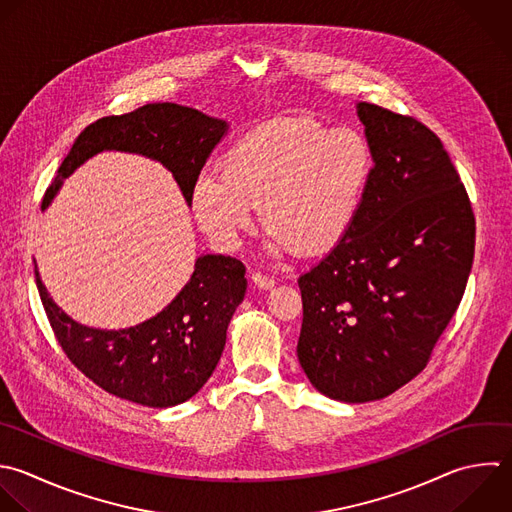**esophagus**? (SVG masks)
<instances>
[{
	"label": "esophagus",
	"mask_w": 512,
	"mask_h": 512,
	"mask_svg": "<svg viewBox=\"0 0 512 512\" xmlns=\"http://www.w3.org/2000/svg\"><path fill=\"white\" fill-rule=\"evenodd\" d=\"M252 282H254L258 288H262V290H270V288H274V284H276V280H274L272 276L262 274V272H254V274H252Z\"/></svg>",
	"instance_id": "obj_1"
}]
</instances>
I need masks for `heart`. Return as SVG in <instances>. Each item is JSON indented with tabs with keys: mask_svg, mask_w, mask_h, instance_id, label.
<instances>
[{
	"mask_svg": "<svg viewBox=\"0 0 512 512\" xmlns=\"http://www.w3.org/2000/svg\"><path fill=\"white\" fill-rule=\"evenodd\" d=\"M372 174L374 154L358 130L308 116L282 118L238 138L220 168H202L190 206L220 248H236L262 210L274 250L316 254L346 236Z\"/></svg>",
	"mask_w": 512,
	"mask_h": 512,
	"instance_id": "1",
	"label": "heart"
}]
</instances>
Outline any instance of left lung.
I'll use <instances>...</instances> for the list:
<instances>
[{
  "label": "left lung",
  "instance_id": "left-lung-1",
  "mask_svg": "<svg viewBox=\"0 0 512 512\" xmlns=\"http://www.w3.org/2000/svg\"><path fill=\"white\" fill-rule=\"evenodd\" d=\"M374 174L346 236L298 278V360L340 402L380 400L418 376L472 268L476 222L440 138L360 102Z\"/></svg>",
  "mask_w": 512,
  "mask_h": 512
}]
</instances>
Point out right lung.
Instances as JSON below:
<instances>
[{"instance_id": "1", "label": "right lung", "mask_w": 512, "mask_h": 512, "mask_svg": "<svg viewBox=\"0 0 512 512\" xmlns=\"http://www.w3.org/2000/svg\"><path fill=\"white\" fill-rule=\"evenodd\" d=\"M226 130L224 120L170 102L100 118L76 138L44 194L42 210L62 182L102 150L162 162L190 204L192 184ZM244 274L246 266L232 256H200L182 292L158 316L126 330H98L72 320L50 298L38 266L36 284L58 344L82 374L118 398L168 408L192 398L212 376L230 318L246 294Z\"/></svg>"}]
</instances>
